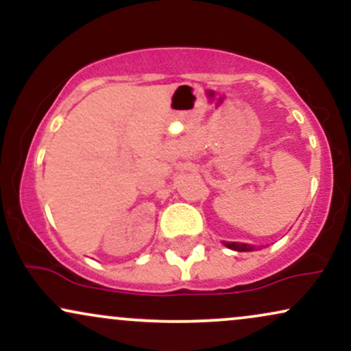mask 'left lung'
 Here are the masks:
<instances>
[{"label":"left lung","mask_w":351,"mask_h":351,"mask_svg":"<svg viewBox=\"0 0 351 351\" xmlns=\"http://www.w3.org/2000/svg\"><path fill=\"white\" fill-rule=\"evenodd\" d=\"M224 245L229 249H232V251H237V252H247V251H254V245H249V244H241V243H224Z\"/></svg>","instance_id":"8db88e82"}]
</instances>
